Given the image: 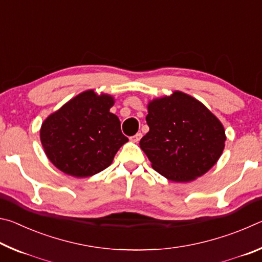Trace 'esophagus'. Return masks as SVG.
Instances as JSON below:
<instances>
[{"label": "esophagus", "mask_w": 262, "mask_h": 262, "mask_svg": "<svg viewBox=\"0 0 262 262\" xmlns=\"http://www.w3.org/2000/svg\"><path fill=\"white\" fill-rule=\"evenodd\" d=\"M141 137H142L141 133H137V134H135L134 136L130 137V140H132L133 142H136V143H137V142H139V141L141 140Z\"/></svg>", "instance_id": "34e87169"}]
</instances>
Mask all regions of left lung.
I'll return each mask as SVG.
<instances>
[{
    "label": "left lung",
    "mask_w": 262,
    "mask_h": 262,
    "mask_svg": "<svg viewBox=\"0 0 262 262\" xmlns=\"http://www.w3.org/2000/svg\"><path fill=\"white\" fill-rule=\"evenodd\" d=\"M149 132L140 141L151 166L174 183H187L208 172L224 149V127L205 105L174 91L148 104Z\"/></svg>",
    "instance_id": "1"
}]
</instances>
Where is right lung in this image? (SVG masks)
I'll return each mask as SVG.
<instances>
[{
	"mask_svg": "<svg viewBox=\"0 0 262 262\" xmlns=\"http://www.w3.org/2000/svg\"><path fill=\"white\" fill-rule=\"evenodd\" d=\"M113 97L84 91L42 122L40 141L48 159L66 174L86 178L113 162L128 141L111 113Z\"/></svg>",
	"mask_w": 262,
	"mask_h": 262,
	"instance_id": "add662e5",
	"label": "right lung"
}]
</instances>
